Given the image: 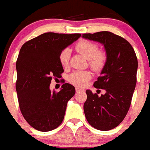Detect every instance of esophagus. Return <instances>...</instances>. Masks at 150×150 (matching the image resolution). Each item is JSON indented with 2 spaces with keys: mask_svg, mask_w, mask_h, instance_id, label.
Listing matches in <instances>:
<instances>
[{
  "mask_svg": "<svg viewBox=\"0 0 150 150\" xmlns=\"http://www.w3.org/2000/svg\"><path fill=\"white\" fill-rule=\"evenodd\" d=\"M75 90H76V93H78V92H80V91H84V90L81 88H80V87H76Z\"/></svg>",
  "mask_w": 150,
  "mask_h": 150,
  "instance_id": "esophagus-1",
  "label": "esophagus"
}]
</instances>
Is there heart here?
<instances>
[{"instance_id":"1","label":"heart","mask_w":150,"mask_h":150,"mask_svg":"<svg viewBox=\"0 0 150 150\" xmlns=\"http://www.w3.org/2000/svg\"><path fill=\"white\" fill-rule=\"evenodd\" d=\"M75 49L88 59L89 66L96 71L102 70L107 60L106 53L103 50H98V44L95 41L82 39L76 43ZM71 57V50L65 48L59 54V61L63 67L68 66ZM92 74L88 71H76L69 76V81L79 87H83L91 79Z\"/></svg>"}]
</instances>
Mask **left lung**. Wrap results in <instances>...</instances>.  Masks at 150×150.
<instances>
[{"instance_id": "left-lung-1", "label": "left lung", "mask_w": 150, "mask_h": 150, "mask_svg": "<svg viewBox=\"0 0 150 150\" xmlns=\"http://www.w3.org/2000/svg\"><path fill=\"white\" fill-rule=\"evenodd\" d=\"M82 37L103 44L107 55L101 75L93 84L106 93L98 96L86 90L84 115L95 128L112 130L122 122L130 106L136 84L137 57L127 40L112 32L84 33Z\"/></svg>"}]
</instances>
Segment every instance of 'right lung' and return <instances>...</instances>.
<instances>
[{
  "mask_svg": "<svg viewBox=\"0 0 150 150\" xmlns=\"http://www.w3.org/2000/svg\"><path fill=\"white\" fill-rule=\"evenodd\" d=\"M80 33H45L26 41L17 57L16 90L25 120L39 131L57 128L64 119L67 103L75 94L73 85L65 83L60 91L50 85L63 73L60 52L78 39Z\"/></svg>",
  "mask_w": 150,
  "mask_h": 150,
  "instance_id": "obj_1",
  "label": "right lung"
}]
</instances>
